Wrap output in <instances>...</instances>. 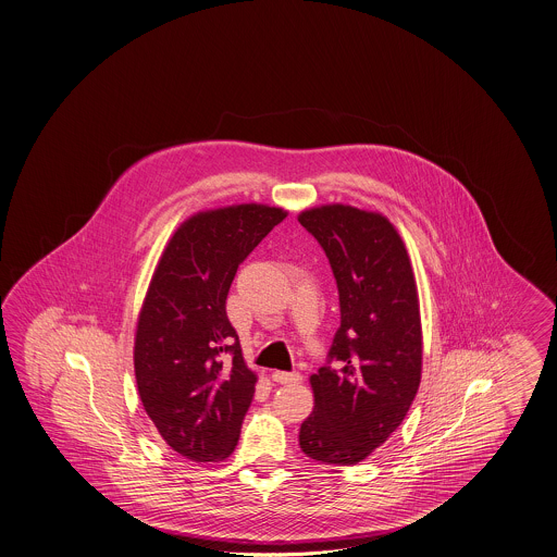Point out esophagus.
Instances as JSON below:
<instances>
[{"label":"esophagus","instance_id":"34e87169","mask_svg":"<svg viewBox=\"0 0 557 557\" xmlns=\"http://www.w3.org/2000/svg\"><path fill=\"white\" fill-rule=\"evenodd\" d=\"M272 381L278 382V384H299L302 381V376L299 372H281V370H276V372H272Z\"/></svg>","mask_w":557,"mask_h":557}]
</instances>
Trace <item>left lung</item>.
I'll return each instance as SVG.
<instances>
[{
	"instance_id": "obj_1",
	"label": "left lung",
	"mask_w": 557,
	"mask_h": 557,
	"mask_svg": "<svg viewBox=\"0 0 557 557\" xmlns=\"http://www.w3.org/2000/svg\"><path fill=\"white\" fill-rule=\"evenodd\" d=\"M299 222L332 264L342 313L327 366L309 379L315 409L299 445L311 460L354 466L397 431L421 382L413 267L397 227L376 211L332 203L305 209Z\"/></svg>"
}]
</instances>
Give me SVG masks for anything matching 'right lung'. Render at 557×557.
Masks as SVG:
<instances>
[{
    "instance_id": "obj_1",
    "label": "right lung",
    "mask_w": 557,
    "mask_h": 557,
    "mask_svg": "<svg viewBox=\"0 0 557 557\" xmlns=\"http://www.w3.org/2000/svg\"><path fill=\"white\" fill-rule=\"evenodd\" d=\"M285 218L262 203L195 213L169 239L146 290L134 337L138 395L160 437L189 460L222 461L238 445L258 376L225 299L239 264Z\"/></svg>"
}]
</instances>
